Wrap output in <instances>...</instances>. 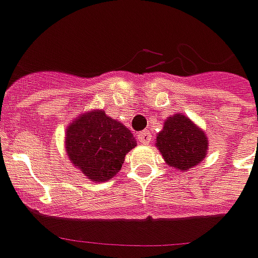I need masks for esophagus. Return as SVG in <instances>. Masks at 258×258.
<instances>
[{"mask_svg":"<svg viewBox=\"0 0 258 258\" xmlns=\"http://www.w3.org/2000/svg\"><path fill=\"white\" fill-rule=\"evenodd\" d=\"M138 139H139L141 144L148 145L151 142L152 136H151V132H149V131H142V132H139V135H138Z\"/></svg>","mask_w":258,"mask_h":258,"instance_id":"34e87169","label":"esophagus"}]
</instances>
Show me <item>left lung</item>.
<instances>
[{
    "label": "left lung",
    "instance_id": "1",
    "mask_svg": "<svg viewBox=\"0 0 258 258\" xmlns=\"http://www.w3.org/2000/svg\"><path fill=\"white\" fill-rule=\"evenodd\" d=\"M155 146L169 166L186 172L205 159L208 138L188 116L176 113L164 122L162 131L156 135Z\"/></svg>",
    "mask_w": 258,
    "mask_h": 258
}]
</instances>
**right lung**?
Instances as JSON below:
<instances>
[{
  "instance_id": "right-lung-1",
  "label": "right lung",
  "mask_w": 258,
  "mask_h": 258,
  "mask_svg": "<svg viewBox=\"0 0 258 258\" xmlns=\"http://www.w3.org/2000/svg\"><path fill=\"white\" fill-rule=\"evenodd\" d=\"M66 154L93 182H104L122 169L124 156L136 146L134 134L103 110L80 113L66 127Z\"/></svg>"
}]
</instances>
